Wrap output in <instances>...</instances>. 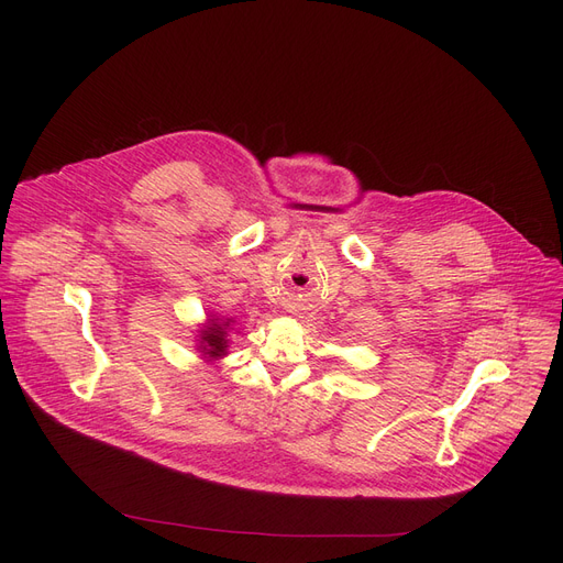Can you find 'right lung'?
Returning a JSON list of instances; mask_svg holds the SVG:
<instances>
[{
    "label": "right lung",
    "mask_w": 563,
    "mask_h": 563,
    "mask_svg": "<svg viewBox=\"0 0 563 563\" xmlns=\"http://www.w3.org/2000/svg\"><path fill=\"white\" fill-rule=\"evenodd\" d=\"M234 319H225L219 314H207L205 323H200L198 335H196V349L200 353V358L207 363H214L228 356V346H230V327Z\"/></svg>",
    "instance_id": "obj_1"
}]
</instances>
